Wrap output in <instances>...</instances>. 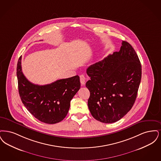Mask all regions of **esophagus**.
Here are the masks:
<instances>
[{
  "label": "esophagus",
  "instance_id": "esophagus-1",
  "mask_svg": "<svg viewBox=\"0 0 161 161\" xmlns=\"http://www.w3.org/2000/svg\"><path fill=\"white\" fill-rule=\"evenodd\" d=\"M80 84H82V85H84V84H85L86 78L84 75H80Z\"/></svg>",
  "mask_w": 161,
  "mask_h": 161
}]
</instances>
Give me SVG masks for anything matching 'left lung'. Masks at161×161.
Returning a JSON list of instances; mask_svg holds the SVG:
<instances>
[{
    "mask_svg": "<svg viewBox=\"0 0 161 161\" xmlns=\"http://www.w3.org/2000/svg\"><path fill=\"white\" fill-rule=\"evenodd\" d=\"M119 52L90 65L86 83L90 92L88 106L92 116L104 123L123 118L132 108L141 79L139 58L129 42L123 41Z\"/></svg>",
    "mask_w": 161,
    "mask_h": 161,
    "instance_id": "left-lung-1",
    "label": "left lung"
}]
</instances>
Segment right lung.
<instances>
[{
    "instance_id": "right-lung-1",
    "label": "right lung",
    "mask_w": 161,
    "mask_h": 161,
    "mask_svg": "<svg viewBox=\"0 0 161 161\" xmlns=\"http://www.w3.org/2000/svg\"><path fill=\"white\" fill-rule=\"evenodd\" d=\"M21 56L17 65L18 88L21 102L34 117L47 124H55L64 119L70 101L80 88L79 76L57 80L38 85L30 82L21 70Z\"/></svg>"
}]
</instances>
